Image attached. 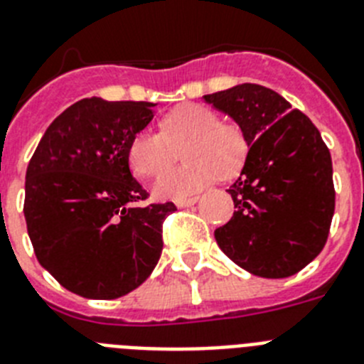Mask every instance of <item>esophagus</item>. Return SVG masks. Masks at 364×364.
<instances>
[{
	"label": "esophagus",
	"instance_id": "esophagus-1",
	"mask_svg": "<svg viewBox=\"0 0 364 364\" xmlns=\"http://www.w3.org/2000/svg\"><path fill=\"white\" fill-rule=\"evenodd\" d=\"M198 201V198L194 196V198H183V200H176V205L179 207V209H183V207H191V205H194V203H196Z\"/></svg>",
	"mask_w": 364,
	"mask_h": 364
}]
</instances>
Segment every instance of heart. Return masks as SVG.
Returning <instances> with one entry per match:
<instances>
[{"label":"heart","instance_id":"1","mask_svg":"<svg viewBox=\"0 0 364 364\" xmlns=\"http://www.w3.org/2000/svg\"><path fill=\"white\" fill-rule=\"evenodd\" d=\"M183 149L187 163L159 177L154 194L159 200H183L209 187L220 176L231 177L248 155L244 131L201 103L176 107L161 120V133L144 129L129 142L127 159L135 173L155 177L164 172Z\"/></svg>","mask_w":364,"mask_h":364}]
</instances>
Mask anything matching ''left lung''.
Returning a JSON list of instances; mask_svg holds the SVG:
<instances>
[{
    "label": "left lung",
    "instance_id": "8db88e82",
    "mask_svg": "<svg viewBox=\"0 0 364 364\" xmlns=\"http://www.w3.org/2000/svg\"><path fill=\"white\" fill-rule=\"evenodd\" d=\"M203 100L233 118L250 148L228 191L237 210L215 231L220 250L253 276H294L328 240L335 210L328 146L304 112L261 85H237Z\"/></svg>",
    "mask_w": 364,
    "mask_h": 364
}]
</instances>
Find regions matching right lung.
Here are the masks:
<instances>
[{"instance_id":"obj_1","label":"right lung","mask_w":364,"mask_h":364,"mask_svg":"<svg viewBox=\"0 0 364 364\" xmlns=\"http://www.w3.org/2000/svg\"><path fill=\"white\" fill-rule=\"evenodd\" d=\"M154 107L85 97L51 122L29 161L27 233L42 268L73 294H129L161 257L163 222L176 205L135 207L148 194L127 159Z\"/></svg>"}]
</instances>
